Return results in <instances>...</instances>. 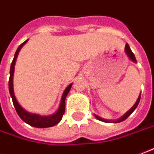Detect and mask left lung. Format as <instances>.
<instances>
[{"instance_id":"left-lung-1","label":"left lung","mask_w":154,"mask_h":154,"mask_svg":"<svg viewBox=\"0 0 154 154\" xmlns=\"http://www.w3.org/2000/svg\"><path fill=\"white\" fill-rule=\"evenodd\" d=\"M125 51H126V53H127V54H128V57H129L130 59H132V61L136 62L135 55H134V54H133V53L132 52V50H131V48H130V47H129V45H128V43L126 44V47H125ZM140 99H141V95H140L139 97L137 98V100L136 101L135 105H134V106H132V107L131 108V109H130V110H129V111H128V112H127V113H126V114L123 116H122V117H121L120 119L115 121L114 122H123V121H125V120L127 119L128 116L131 115V114H132L133 111H135L136 108L137 107V106H138V104H139ZM95 116L96 117V118H97V119L100 120V121H102V122H111V121H107V120L103 119V118L100 117V116H98L95 115Z\"/></svg>"}]
</instances>
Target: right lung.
<instances>
[{
    "mask_svg": "<svg viewBox=\"0 0 154 154\" xmlns=\"http://www.w3.org/2000/svg\"><path fill=\"white\" fill-rule=\"evenodd\" d=\"M27 42V40H26L24 43H22L20 46L18 47V48L17 49L16 53L14 55V59L11 62L10 69V78H9V91H10V95L11 96L12 99V102L14 105V107L16 109V111L17 112V114L20 116V118L25 122L28 125H30L32 127H35V128H50V127H54L55 125L59 123V122L61 121L62 117H63V113L65 111V98H66L68 93L69 92L72 86V84H70L68 87L65 89V91L63 92V95H62V99H61V102H60V106H59V109L56 113H54V115L49 116H42L36 115V114H32L26 111L23 108L20 106L17 102V100L16 99L14 95V91H13V74H14V66L15 63H16V59L18 55V53L20 49L22 48V47Z\"/></svg>",
    "mask_w": 154,
    "mask_h": 154,
    "instance_id": "add662e5",
    "label": "right lung"
}]
</instances>
